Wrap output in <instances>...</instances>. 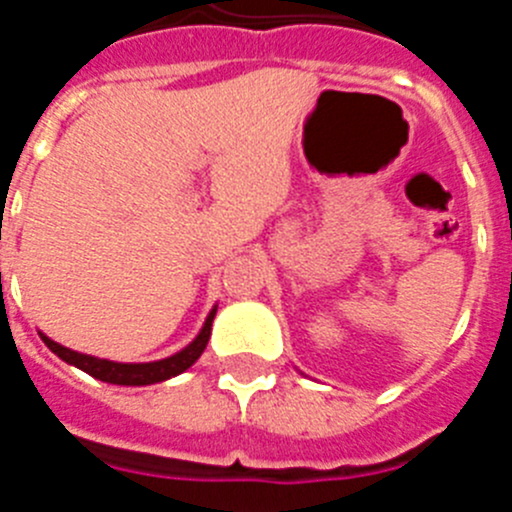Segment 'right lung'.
<instances>
[{
	"mask_svg": "<svg viewBox=\"0 0 512 512\" xmlns=\"http://www.w3.org/2000/svg\"><path fill=\"white\" fill-rule=\"evenodd\" d=\"M215 312H217V307H212L210 315H207V320H205V325H202V330L197 333V338H194L189 346H184L179 354L169 356V359H161V361H148V364H120V361L97 359V356H87V354H79V351H71V348L51 341V338L43 336V333H40V338H43L45 346L51 348L58 359H63L66 364H74L76 369L92 374L94 379H102V382H110V384H125V387H143V384L166 382V379L176 377V374L187 372L189 366L200 359L202 351H205V346H207V341H210Z\"/></svg>",
	"mask_w": 512,
	"mask_h": 512,
	"instance_id": "add662e5",
	"label": "right lung"
}]
</instances>
